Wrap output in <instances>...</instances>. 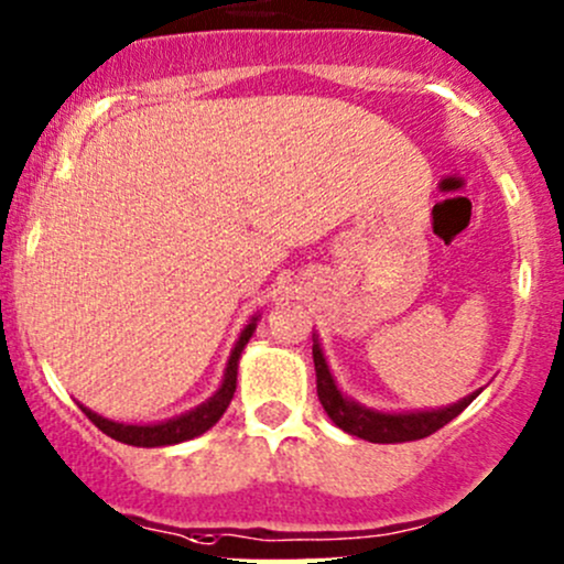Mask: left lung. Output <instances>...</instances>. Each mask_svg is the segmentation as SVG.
Returning a JSON list of instances; mask_svg holds the SVG:
<instances>
[{
  "mask_svg": "<svg viewBox=\"0 0 564 564\" xmlns=\"http://www.w3.org/2000/svg\"><path fill=\"white\" fill-rule=\"evenodd\" d=\"M313 361H315V377H318V399L324 404V410L334 420V425H339L345 433L358 438H367L375 444H399V442H414V438H425L431 433L455 420L457 414L466 410L474 401V395L457 401L453 406H444V410L433 412H410V414H380L372 410H364L356 401H348L334 386L329 367H326V358L321 352L318 345H313Z\"/></svg>",
  "mask_w": 564,
  "mask_h": 564,
  "instance_id": "1",
  "label": "left lung"
}]
</instances>
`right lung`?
Returning <instances> with one entry per match:
<instances>
[{
  "instance_id": "1",
  "label": "right lung",
  "mask_w": 564,
  "mask_h": 564,
  "mask_svg": "<svg viewBox=\"0 0 564 564\" xmlns=\"http://www.w3.org/2000/svg\"><path fill=\"white\" fill-rule=\"evenodd\" d=\"M253 321L246 326L243 334H240L238 345H235L230 352V361H227V372H225V382H221V388L216 391L214 399H208L206 404H200L197 410L158 425H122V423H111V420L101 417V414L85 410V406L83 412L88 414V420L98 431H104L107 436L115 438V442L133 444V447H165V444H178V442H187V438L200 436V433L212 429L216 420L225 414L227 406H230L232 393H235V380H238V358H240V350H243L246 343L251 339Z\"/></svg>"
}]
</instances>
